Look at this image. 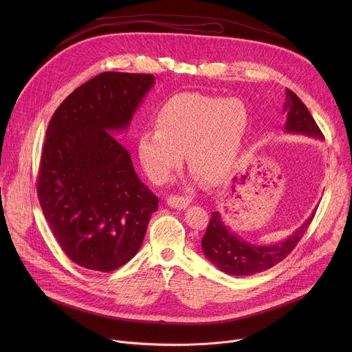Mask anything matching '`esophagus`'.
I'll return each mask as SVG.
<instances>
[{"instance_id":"obj_1","label":"esophagus","mask_w":352,"mask_h":352,"mask_svg":"<svg viewBox=\"0 0 352 352\" xmlns=\"http://www.w3.org/2000/svg\"><path fill=\"white\" fill-rule=\"evenodd\" d=\"M192 199L189 196H178V195H171L167 197V205L174 209H185L190 205Z\"/></svg>"}]
</instances>
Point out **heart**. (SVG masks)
I'll return each instance as SVG.
<instances>
[{"label": "heart", "instance_id": "obj_1", "mask_svg": "<svg viewBox=\"0 0 352 352\" xmlns=\"http://www.w3.org/2000/svg\"><path fill=\"white\" fill-rule=\"evenodd\" d=\"M156 129L138 138V156L147 175L166 182L182 164L206 184H220L234 168L249 126V111L239 98L197 91L168 98L155 117Z\"/></svg>", "mask_w": 352, "mask_h": 352}]
</instances>
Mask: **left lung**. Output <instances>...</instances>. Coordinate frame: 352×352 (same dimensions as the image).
<instances>
[{"mask_svg":"<svg viewBox=\"0 0 352 352\" xmlns=\"http://www.w3.org/2000/svg\"><path fill=\"white\" fill-rule=\"evenodd\" d=\"M283 111L287 114L284 131L287 133L307 135L322 140L323 135L312 118L307 106L289 89H285V103ZM315 212L284 241L270 245L250 243L232 232L221 219L219 212L212 213L205 236L202 238V249L205 256L221 272L230 276H250L265 272L281 261L296 246L308 230Z\"/></svg>","mask_w":352,"mask_h":352,"instance_id":"1","label":"left lung"}]
</instances>
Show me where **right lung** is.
I'll use <instances>...</instances> for the list:
<instances>
[{"label":"right lung","mask_w":352,"mask_h":352,"mask_svg":"<svg viewBox=\"0 0 352 352\" xmlns=\"http://www.w3.org/2000/svg\"><path fill=\"white\" fill-rule=\"evenodd\" d=\"M156 78L103 72L75 89L45 132L37 179L44 217L65 255L113 272L140 249L159 197L114 136L126 131Z\"/></svg>","instance_id":"add662e5"}]
</instances>
